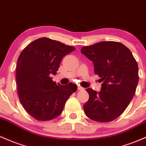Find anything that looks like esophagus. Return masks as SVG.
<instances>
[{
  "instance_id": "1",
  "label": "esophagus",
  "mask_w": 146,
  "mask_h": 146,
  "mask_svg": "<svg viewBox=\"0 0 146 146\" xmlns=\"http://www.w3.org/2000/svg\"><path fill=\"white\" fill-rule=\"evenodd\" d=\"M78 90H84V88H82V87H81V86H78Z\"/></svg>"
}]
</instances>
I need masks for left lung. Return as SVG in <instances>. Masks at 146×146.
<instances>
[{
	"label": "left lung",
	"instance_id": "obj_1",
	"mask_svg": "<svg viewBox=\"0 0 146 146\" xmlns=\"http://www.w3.org/2000/svg\"><path fill=\"white\" fill-rule=\"evenodd\" d=\"M81 52L94 64L102 82L97 92L86 89L89 100L83 106L86 116L98 122H110L125 111L135 94L138 65L130 50L119 42L102 41L82 47Z\"/></svg>",
	"mask_w": 146,
	"mask_h": 146
}]
</instances>
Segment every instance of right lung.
Segmentation results:
<instances>
[{
	"instance_id": "add662e5",
	"label": "right lung",
	"mask_w": 146,
	"mask_h": 146,
	"mask_svg": "<svg viewBox=\"0 0 146 146\" xmlns=\"http://www.w3.org/2000/svg\"><path fill=\"white\" fill-rule=\"evenodd\" d=\"M75 48L48 38H40L23 50L17 60L16 81L21 104L38 121H50L61 114L76 85L56 84L55 75L65 55Z\"/></svg>"
}]
</instances>
